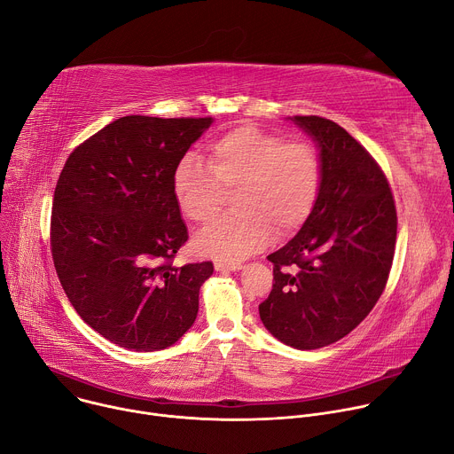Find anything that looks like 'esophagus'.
<instances>
[{"label":"esophagus","instance_id":"obj_1","mask_svg":"<svg viewBox=\"0 0 454 454\" xmlns=\"http://www.w3.org/2000/svg\"><path fill=\"white\" fill-rule=\"evenodd\" d=\"M214 268H215L217 271H239V270H242V266H240L239 262H226V261L215 262Z\"/></svg>","mask_w":454,"mask_h":454}]
</instances>
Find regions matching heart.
Masks as SVG:
<instances>
[{
    "label": "heart",
    "instance_id": "heart-1",
    "mask_svg": "<svg viewBox=\"0 0 454 454\" xmlns=\"http://www.w3.org/2000/svg\"><path fill=\"white\" fill-rule=\"evenodd\" d=\"M321 186V160L303 140H286L254 125H239L210 145L208 163L188 153L174 170L172 190L183 215L205 224L233 192L235 212L192 240L205 256L242 258L273 237H287L312 214Z\"/></svg>",
    "mask_w": 454,
    "mask_h": 454
}]
</instances>
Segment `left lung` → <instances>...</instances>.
<instances>
[{
  "label": "left lung",
  "instance_id": "8db88e82",
  "mask_svg": "<svg viewBox=\"0 0 454 454\" xmlns=\"http://www.w3.org/2000/svg\"><path fill=\"white\" fill-rule=\"evenodd\" d=\"M321 160V186L301 230L271 253L275 284L258 305L282 343L314 350L336 343L370 314L390 275L397 212L386 176L341 125L293 116Z\"/></svg>",
  "mask_w": 454,
  "mask_h": 454
}]
</instances>
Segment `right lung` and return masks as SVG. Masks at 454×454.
Returning <instances> with one entry per match:
<instances>
[{
  "label": "right lung",
  "instance_id": "obj_1",
  "mask_svg": "<svg viewBox=\"0 0 454 454\" xmlns=\"http://www.w3.org/2000/svg\"><path fill=\"white\" fill-rule=\"evenodd\" d=\"M212 121L121 116L81 144L59 176L57 277L88 325L127 350H163L196 321L214 264H172L188 239L172 177Z\"/></svg>",
  "mask_w": 454,
  "mask_h": 454
}]
</instances>
